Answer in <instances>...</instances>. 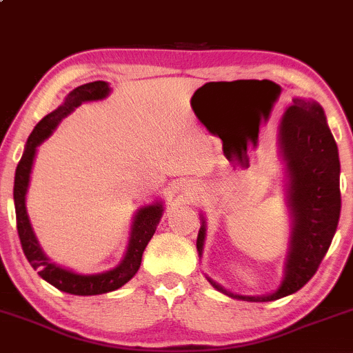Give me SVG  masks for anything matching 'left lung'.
Masks as SVG:
<instances>
[{
    "label": "left lung",
    "instance_id": "left-lung-1",
    "mask_svg": "<svg viewBox=\"0 0 353 353\" xmlns=\"http://www.w3.org/2000/svg\"><path fill=\"white\" fill-rule=\"evenodd\" d=\"M281 149L289 168V205L294 216L292 241L282 285L270 295L249 297V302H270L301 290L317 272L335 236L340 217L339 149L317 103L295 98L281 123ZM204 222L197 250L204 244ZM214 287L225 292L210 281Z\"/></svg>",
    "mask_w": 353,
    "mask_h": 353
}]
</instances>
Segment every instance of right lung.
Here are the masks:
<instances>
[{"instance_id": "right-lung-1", "label": "right lung", "mask_w": 353, "mask_h": 353, "mask_svg": "<svg viewBox=\"0 0 353 353\" xmlns=\"http://www.w3.org/2000/svg\"><path fill=\"white\" fill-rule=\"evenodd\" d=\"M108 92L109 86L104 81H94V83L83 84V86L71 91L68 94L66 101L56 111L44 116L36 124L31 136L28 137L26 149H24L23 157L18 163L14 174L13 197L16 209V228H18V236L19 242H21L23 252L26 255L31 267L34 270H38V274L41 275L44 281L50 282L56 289L72 295L106 294L111 292V290L119 289L125 282L131 281L137 270H139L141 259H143L145 245L149 244L154 232H156L157 224H159L161 216H163V205L161 204L145 205V208L141 209L134 219V224H132L131 239H129L128 252H125L124 261L116 269L96 275H78L70 272V270L59 269L54 264H50V261L44 257L38 241H36L33 229H31L30 224V219H28L26 214V205H24V196H26L28 184H30L31 165H33L36 148L51 134L52 129L59 124V121L64 116L70 114L72 109L78 108L84 101L106 98Z\"/></svg>"}]
</instances>
